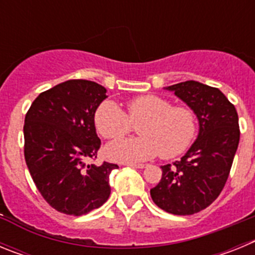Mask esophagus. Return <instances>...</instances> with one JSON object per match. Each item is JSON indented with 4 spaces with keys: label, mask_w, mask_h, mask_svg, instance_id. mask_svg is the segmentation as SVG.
I'll use <instances>...</instances> for the list:
<instances>
[{
    "label": "esophagus",
    "mask_w": 255,
    "mask_h": 255,
    "mask_svg": "<svg viewBox=\"0 0 255 255\" xmlns=\"http://www.w3.org/2000/svg\"><path fill=\"white\" fill-rule=\"evenodd\" d=\"M126 166H129V167L132 168H144L145 167V164L144 163H125Z\"/></svg>",
    "instance_id": "obj_1"
}]
</instances>
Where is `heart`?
Wrapping results in <instances>:
<instances>
[{"instance_id":"1","label":"heart","mask_w":255,"mask_h":255,"mask_svg":"<svg viewBox=\"0 0 255 255\" xmlns=\"http://www.w3.org/2000/svg\"><path fill=\"white\" fill-rule=\"evenodd\" d=\"M138 125V138H119L108 143V159L123 163L147 161L161 153L173 158L190 147L197 132V117L190 108L171 106L158 96H140L126 103V114L111 101L101 103L94 114V125L106 139L129 131L130 123Z\"/></svg>"}]
</instances>
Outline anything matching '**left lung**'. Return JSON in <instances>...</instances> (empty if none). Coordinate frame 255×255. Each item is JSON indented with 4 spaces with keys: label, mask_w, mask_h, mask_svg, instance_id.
<instances>
[{
    "label": "left lung",
    "mask_w": 255,
    "mask_h": 255,
    "mask_svg": "<svg viewBox=\"0 0 255 255\" xmlns=\"http://www.w3.org/2000/svg\"><path fill=\"white\" fill-rule=\"evenodd\" d=\"M188 105L199 132L180 161L164 164L153 202L177 216L194 215L212 204L224 189L240 139L235 106L217 88L194 80L164 88Z\"/></svg>",
    "instance_id": "8db88e82"
}]
</instances>
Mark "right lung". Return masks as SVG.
<instances>
[{"label": "right lung", "mask_w": 255, "mask_h": 255, "mask_svg": "<svg viewBox=\"0 0 255 255\" xmlns=\"http://www.w3.org/2000/svg\"><path fill=\"white\" fill-rule=\"evenodd\" d=\"M106 92L91 80H67L40 93L25 116L26 166L42 197L61 213L85 215L111 194L110 175L119 166L85 164L100 149L94 114Z\"/></svg>", "instance_id": "right-lung-1"}]
</instances>
